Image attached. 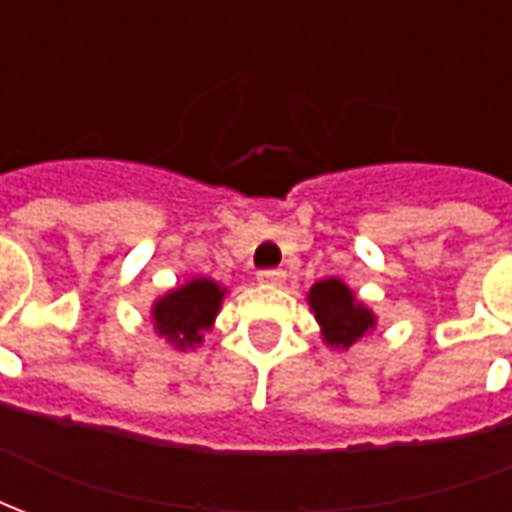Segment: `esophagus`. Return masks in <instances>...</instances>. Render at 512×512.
<instances>
[{
  "mask_svg": "<svg viewBox=\"0 0 512 512\" xmlns=\"http://www.w3.org/2000/svg\"><path fill=\"white\" fill-rule=\"evenodd\" d=\"M259 281L267 286H281L286 281V272L283 270H259Z\"/></svg>",
  "mask_w": 512,
  "mask_h": 512,
  "instance_id": "esophagus-1",
  "label": "esophagus"
}]
</instances>
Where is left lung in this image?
I'll use <instances>...</instances> for the list:
<instances>
[{
	"mask_svg": "<svg viewBox=\"0 0 512 512\" xmlns=\"http://www.w3.org/2000/svg\"><path fill=\"white\" fill-rule=\"evenodd\" d=\"M316 319L322 324L324 341L330 346H352L374 327V313L363 302L354 300L352 289L346 283L327 278L319 281L308 294Z\"/></svg>",
	"mask_w": 512,
	"mask_h": 512,
	"instance_id": "left-lung-1",
	"label": "left lung"
}]
</instances>
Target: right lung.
<instances>
[{"instance_id": "obj_1", "label": "right lung", "mask_w": 512, "mask_h": 512, "mask_svg": "<svg viewBox=\"0 0 512 512\" xmlns=\"http://www.w3.org/2000/svg\"><path fill=\"white\" fill-rule=\"evenodd\" d=\"M223 300V289L210 278H196L188 286H179L177 292L166 294L155 302V330L166 335L174 346H196L201 343V333L210 330L215 313Z\"/></svg>"}]
</instances>
